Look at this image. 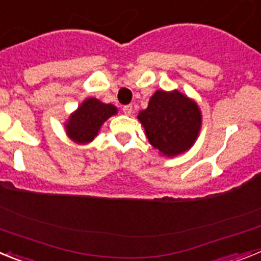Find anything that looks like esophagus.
<instances>
[{"mask_svg": "<svg viewBox=\"0 0 261 261\" xmlns=\"http://www.w3.org/2000/svg\"><path fill=\"white\" fill-rule=\"evenodd\" d=\"M132 111H133V107L130 105L123 106V112L125 115H130V114H132Z\"/></svg>", "mask_w": 261, "mask_h": 261, "instance_id": "esophagus-1", "label": "esophagus"}]
</instances>
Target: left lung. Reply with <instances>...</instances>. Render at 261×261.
<instances>
[{
    "instance_id": "8db88e82",
    "label": "left lung",
    "mask_w": 261,
    "mask_h": 261,
    "mask_svg": "<svg viewBox=\"0 0 261 261\" xmlns=\"http://www.w3.org/2000/svg\"><path fill=\"white\" fill-rule=\"evenodd\" d=\"M138 120L155 149L163 155L175 156L191 149L201 128V112L197 103L177 90H158Z\"/></svg>"
}]
</instances>
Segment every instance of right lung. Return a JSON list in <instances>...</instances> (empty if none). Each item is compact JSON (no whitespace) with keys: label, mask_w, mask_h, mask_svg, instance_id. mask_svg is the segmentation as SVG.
I'll return each mask as SVG.
<instances>
[{"label":"right lung","mask_w":261,"mask_h":261,"mask_svg":"<svg viewBox=\"0 0 261 261\" xmlns=\"http://www.w3.org/2000/svg\"><path fill=\"white\" fill-rule=\"evenodd\" d=\"M117 114V108L96 98H89L70 115L65 124L66 135L77 144H89L98 135L106 120Z\"/></svg>","instance_id":"add662e5"}]
</instances>
